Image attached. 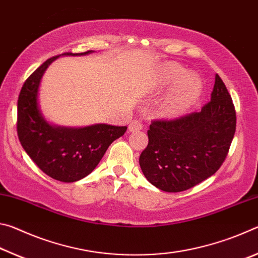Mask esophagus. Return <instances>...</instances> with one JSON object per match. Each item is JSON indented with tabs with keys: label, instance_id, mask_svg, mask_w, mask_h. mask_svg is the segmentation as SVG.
Listing matches in <instances>:
<instances>
[{
	"label": "esophagus",
	"instance_id": "esophagus-1",
	"mask_svg": "<svg viewBox=\"0 0 258 258\" xmlns=\"http://www.w3.org/2000/svg\"><path fill=\"white\" fill-rule=\"evenodd\" d=\"M142 127H143V125L141 121L135 119L133 121H131V124L128 125V132H138V131L142 130Z\"/></svg>",
	"mask_w": 258,
	"mask_h": 258
}]
</instances>
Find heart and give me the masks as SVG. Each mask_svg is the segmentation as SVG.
Here are the masks:
<instances>
[{"mask_svg": "<svg viewBox=\"0 0 258 258\" xmlns=\"http://www.w3.org/2000/svg\"><path fill=\"white\" fill-rule=\"evenodd\" d=\"M173 84L171 91L160 103L159 110L165 117L184 115L195 106L203 92V84L198 76L187 74L178 64L168 63L161 69L157 89L165 90Z\"/></svg>", "mask_w": 258, "mask_h": 258, "instance_id": "obj_1", "label": "heart"}]
</instances>
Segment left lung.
Instances as JSON below:
<instances>
[{"label":"left lung","instance_id":"1","mask_svg":"<svg viewBox=\"0 0 258 258\" xmlns=\"http://www.w3.org/2000/svg\"><path fill=\"white\" fill-rule=\"evenodd\" d=\"M235 110L228 89L217 75L211 101L199 112L174 120H154L149 142L140 156L143 175L166 192H180L217 172L235 132Z\"/></svg>","mask_w":258,"mask_h":258}]
</instances>
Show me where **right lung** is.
<instances>
[{
	"label": "right lung",
	"mask_w": 258,
	"mask_h": 258,
	"mask_svg": "<svg viewBox=\"0 0 258 258\" xmlns=\"http://www.w3.org/2000/svg\"><path fill=\"white\" fill-rule=\"evenodd\" d=\"M92 52H67L61 55H86ZM59 56L47 59L25 82L18 99L17 131L24 150L41 171L54 180L71 183L89 175L108 147L123 137L127 127L108 124L67 127L46 120L38 103V91L47 67Z\"/></svg>",
	"instance_id": "add662e5"
}]
</instances>
